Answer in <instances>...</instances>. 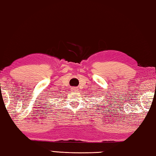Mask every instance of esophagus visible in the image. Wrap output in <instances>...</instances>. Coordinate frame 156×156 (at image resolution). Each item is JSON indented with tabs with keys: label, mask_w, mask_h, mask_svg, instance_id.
Returning <instances> with one entry per match:
<instances>
[{
	"label": "esophagus",
	"mask_w": 156,
	"mask_h": 156,
	"mask_svg": "<svg viewBox=\"0 0 156 156\" xmlns=\"http://www.w3.org/2000/svg\"><path fill=\"white\" fill-rule=\"evenodd\" d=\"M71 90H72L73 91H77L78 89L76 87H72V88H71Z\"/></svg>",
	"instance_id": "obj_1"
}]
</instances>
